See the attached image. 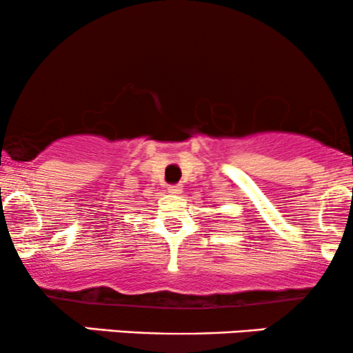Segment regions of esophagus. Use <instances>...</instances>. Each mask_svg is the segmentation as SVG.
<instances>
[{"label":"esophagus","mask_w":353,"mask_h":353,"mask_svg":"<svg viewBox=\"0 0 353 353\" xmlns=\"http://www.w3.org/2000/svg\"><path fill=\"white\" fill-rule=\"evenodd\" d=\"M168 192H169V194H174V196H179V194H182V185H181V184L169 185Z\"/></svg>","instance_id":"34e87169"}]
</instances>
